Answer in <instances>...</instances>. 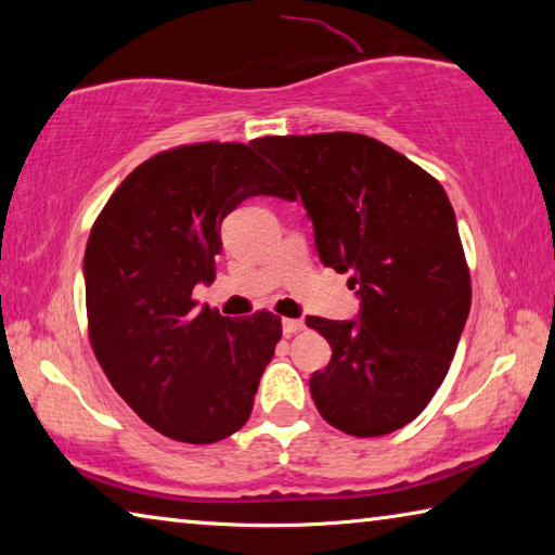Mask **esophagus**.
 Masks as SVG:
<instances>
[{
  "label": "esophagus",
  "instance_id": "1",
  "mask_svg": "<svg viewBox=\"0 0 555 555\" xmlns=\"http://www.w3.org/2000/svg\"><path fill=\"white\" fill-rule=\"evenodd\" d=\"M281 327H284V335L291 337V335H296L300 331H306V323L300 321V318H284V323H281Z\"/></svg>",
  "mask_w": 555,
  "mask_h": 555
}]
</instances>
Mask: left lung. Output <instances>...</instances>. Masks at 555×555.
Segmentation results:
<instances>
[{
  "mask_svg": "<svg viewBox=\"0 0 555 555\" xmlns=\"http://www.w3.org/2000/svg\"><path fill=\"white\" fill-rule=\"evenodd\" d=\"M257 149L296 183L323 264L362 298L360 323L306 321L333 347L311 377L315 406L347 436L393 434L443 384L469 313L453 205L424 168L354 131L261 137Z\"/></svg>",
  "mask_w": 555,
  "mask_h": 555,
  "instance_id": "8db88e82",
  "label": "left lung"
}]
</instances>
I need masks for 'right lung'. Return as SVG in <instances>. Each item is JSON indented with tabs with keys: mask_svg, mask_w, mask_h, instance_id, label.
I'll return each mask as SVG.
<instances>
[{
	"mask_svg": "<svg viewBox=\"0 0 555 555\" xmlns=\"http://www.w3.org/2000/svg\"><path fill=\"white\" fill-rule=\"evenodd\" d=\"M251 195L296 198L257 139L173 146L119 183L88 237L92 352L129 409L181 443H218L247 424L281 340L274 313L232 321L193 298L215 279L220 222Z\"/></svg>",
	"mask_w": 555,
	"mask_h": 555,
	"instance_id": "add662e5",
	"label": "right lung"
}]
</instances>
